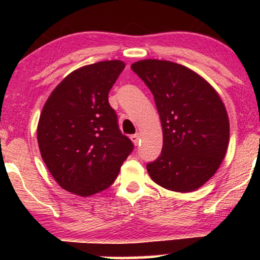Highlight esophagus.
<instances>
[{
	"mask_svg": "<svg viewBox=\"0 0 260 260\" xmlns=\"http://www.w3.org/2000/svg\"><path fill=\"white\" fill-rule=\"evenodd\" d=\"M131 141L134 142L135 145H138L140 143V134H135V135H131Z\"/></svg>",
	"mask_w": 260,
	"mask_h": 260,
	"instance_id": "34e87169",
	"label": "esophagus"
}]
</instances>
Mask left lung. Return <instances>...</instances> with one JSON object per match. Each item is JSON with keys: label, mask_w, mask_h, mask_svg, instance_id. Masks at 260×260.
Instances as JSON below:
<instances>
[{"label": "left lung", "mask_w": 260, "mask_h": 260, "mask_svg": "<svg viewBox=\"0 0 260 260\" xmlns=\"http://www.w3.org/2000/svg\"><path fill=\"white\" fill-rule=\"evenodd\" d=\"M131 69L154 95L161 118V155L147 165L166 189L193 191L214 175L226 155L230 122L218 92L180 63L147 59Z\"/></svg>", "instance_id": "left-lung-1"}]
</instances>
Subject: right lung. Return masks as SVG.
I'll return each mask as SVG.
<instances>
[{
    "label": "right lung",
    "instance_id": "right-lung-1",
    "mask_svg": "<svg viewBox=\"0 0 260 260\" xmlns=\"http://www.w3.org/2000/svg\"><path fill=\"white\" fill-rule=\"evenodd\" d=\"M124 67L120 60L80 67L45 103L39 149L49 173L67 191L88 197L109 188L134 150L109 104V92Z\"/></svg>",
    "mask_w": 260,
    "mask_h": 260
}]
</instances>
